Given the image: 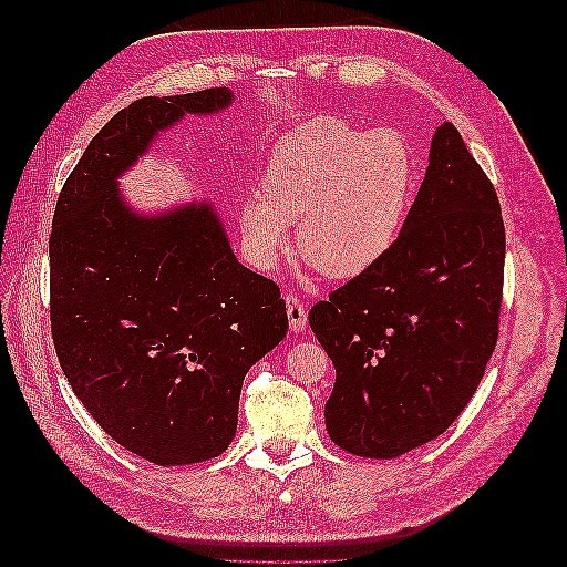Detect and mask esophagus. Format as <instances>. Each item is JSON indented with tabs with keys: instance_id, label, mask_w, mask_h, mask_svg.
<instances>
[{
	"instance_id": "34e87169",
	"label": "esophagus",
	"mask_w": 567,
	"mask_h": 567,
	"mask_svg": "<svg viewBox=\"0 0 567 567\" xmlns=\"http://www.w3.org/2000/svg\"><path fill=\"white\" fill-rule=\"evenodd\" d=\"M286 312H288V323H290V331L293 333H302L307 329V307L305 302L293 296V293H286Z\"/></svg>"
}]
</instances>
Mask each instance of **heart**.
Instances as JSON below:
<instances>
[{
	"mask_svg": "<svg viewBox=\"0 0 567 567\" xmlns=\"http://www.w3.org/2000/svg\"><path fill=\"white\" fill-rule=\"evenodd\" d=\"M411 153L390 132H362L336 117H317L277 144L262 175V194L238 210L250 260L269 269L298 250L331 279H352L379 265L398 241L411 200Z\"/></svg>",
	"mask_w": 567,
	"mask_h": 567,
	"instance_id": "obj_1",
	"label": "heart"
}]
</instances>
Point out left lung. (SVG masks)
Segmentation results:
<instances>
[{"instance_id":"obj_1","label":"left lung","mask_w":567,"mask_h":567,"mask_svg":"<svg viewBox=\"0 0 567 567\" xmlns=\"http://www.w3.org/2000/svg\"><path fill=\"white\" fill-rule=\"evenodd\" d=\"M504 257L494 186L442 123L398 241L310 312L336 367L323 416L338 447L394 458L456 421L499 336Z\"/></svg>"}]
</instances>
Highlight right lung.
<instances>
[{
	"label": "right lung",
	"mask_w": 567,
	"mask_h": 567,
	"mask_svg": "<svg viewBox=\"0 0 567 567\" xmlns=\"http://www.w3.org/2000/svg\"><path fill=\"white\" fill-rule=\"evenodd\" d=\"M231 104L229 87L136 99L82 153L51 225L61 369L94 421L156 466L229 447L246 373L288 331L279 286L236 260L210 200L144 215L117 188L184 115Z\"/></svg>",
	"instance_id": "1"
}]
</instances>
